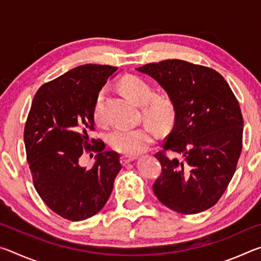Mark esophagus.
<instances>
[{"instance_id": "esophagus-1", "label": "esophagus", "mask_w": 261, "mask_h": 261, "mask_svg": "<svg viewBox=\"0 0 261 261\" xmlns=\"http://www.w3.org/2000/svg\"><path fill=\"white\" fill-rule=\"evenodd\" d=\"M136 156H130V155H122L121 156V163L122 165H126V163H129V162H131V161H134V160H136Z\"/></svg>"}]
</instances>
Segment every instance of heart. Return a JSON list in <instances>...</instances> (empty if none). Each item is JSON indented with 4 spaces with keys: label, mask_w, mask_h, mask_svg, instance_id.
<instances>
[{
    "label": "heart",
    "mask_w": 261,
    "mask_h": 261,
    "mask_svg": "<svg viewBox=\"0 0 261 261\" xmlns=\"http://www.w3.org/2000/svg\"><path fill=\"white\" fill-rule=\"evenodd\" d=\"M121 90L127 98L141 106L144 120L158 131L166 132L175 124L176 106L173 98L167 93L155 94L151 84L137 76H125L120 82ZM105 92L100 91L96 96L93 117L95 122L102 121V106ZM155 139V131L148 124L135 129H115L108 136L109 145L115 151L125 155H136L146 151Z\"/></svg>",
    "instance_id": "1"
}]
</instances>
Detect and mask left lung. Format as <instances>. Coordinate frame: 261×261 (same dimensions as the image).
<instances>
[{"label": "left lung", "mask_w": 261, "mask_h": 261, "mask_svg": "<svg viewBox=\"0 0 261 261\" xmlns=\"http://www.w3.org/2000/svg\"><path fill=\"white\" fill-rule=\"evenodd\" d=\"M173 98L177 116L162 151L161 175L153 191L163 205L182 214L214 206L235 174L242 152L243 116L228 83L215 70L182 60L137 68ZM166 151L177 158L169 159Z\"/></svg>", "instance_id": "left-lung-1"}]
</instances>
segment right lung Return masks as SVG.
Listing matches in <instances>:
<instances>
[{
	"label": "right lung",
	"instance_id": "add662e5",
	"mask_svg": "<svg viewBox=\"0 0 261 261\" xmlns=\"http://www.w3.org/2000/svg\"><path fill=\"white\" fill-rule=\"evenodd\" d=\"M116 67L85 64L73 68L35 93L24 129V143L34 188L62 218L82 221L106 205L121 170L120 155L91 139L99 92ZM84 150L98 151L94 167L79 166Z\"/></svg>",
	"mask_w": 261,
	"mask_h": 261
}]
</instances>
